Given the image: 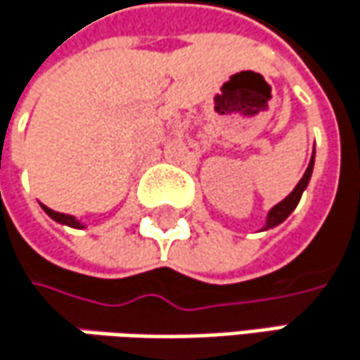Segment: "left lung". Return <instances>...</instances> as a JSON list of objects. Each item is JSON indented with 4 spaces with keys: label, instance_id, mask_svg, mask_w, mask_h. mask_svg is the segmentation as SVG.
Wrapping results in <instances>:
<instances>
[{
    "label": "left lung",
    "instance_id": "left-lung-1",
    "mask_svg": "<svg viewBox=\"0 0 360 360\" xmlns=\"http://www.w3.org/2000/svg\"><path fill=\"white\" fill-rule=\"evenodd\" d=\"M313 165H315V154L311 156L309 169L304 171L302 179L298 181V185L294 187V191H292L285 200H281L277 206H273V208H271V212H269V217H266V225H264V229H271V227H275V225L283 223V221L292 214V210L298 206V202H300V198H302V191H304V189H307V185H309L311 173H313Z\"/></svg>",
    "mask_w": 360,
    "mask_h": 360
}]
</instances>
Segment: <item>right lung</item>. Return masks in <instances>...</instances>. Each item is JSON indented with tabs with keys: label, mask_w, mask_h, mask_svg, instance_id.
I'll return each mask as SVG.
<instances>
[{
	"label": "right lung",
	"mask_w": 360,
	"mask_h": 360,
	"mask_svg": "<svg viewBox=\"0 0 360 360\" xmlns=\"http://www.w3.org/2000/svg\"><path fill=\"white\" fill-rule=\"evenodd\" d=\"M43 210L53 219V221H58V223H62V225H68V227H81V223L75 219V217H70V214H64V212H56V210H51V208H47V206H43Z\"/></svg>",
	"instance_id": "1"
}]
</instances>
